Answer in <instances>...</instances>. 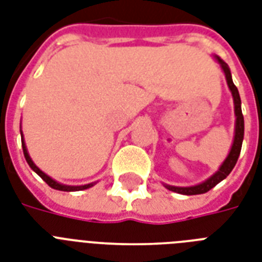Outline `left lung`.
<instances>
[{"label":"left lung","instance_id":"left-lung-1","mask_svg":"<svg viewBox=\"0 0 262 262\" xmlns=\"http://www.w3.org/2000/svg\"><path fill=\"white\" fill-rule=\"evenodd\" d=\"M215 59L222 68L224 76H226V81H227L228 90L231 91L232 100H234V113H235V129H234V140H232L231 149L228 152L227 158L224 159V162L220 164L219 170L213 175H211L209 178L205 179L204 182L197 183L194 186H171L167 183H163L164 187L168 190L179 193V194L185 195H193V194H203L207 193L208 190H211L212 187H215L219 182H222L224 178H227V175L232 171V168L236 164V160L239 158L241 148H242V141H244V133H245V122L244 115H242V108H241V96L238 92V88L234 85L231 77V71L223 59H220L217 55H215Z\"/></svg>","mask_w":262,"mask_h":262}]
</instances>
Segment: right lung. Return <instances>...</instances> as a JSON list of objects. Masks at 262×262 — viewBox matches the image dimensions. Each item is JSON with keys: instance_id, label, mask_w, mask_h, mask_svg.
Segmentation results:
<instances>
[{"instance_id": "right-lung-1", "label": "right lung", "mask_w": 262, "mask_h": 262, "mask_svg": "<svg viewBox=\"0 0 262 262\" xmlns=\"http://www.w3.org/2000/svg\"><path fill=\"white\" fill-rule=\"evenodd\" d=\"M21 145H23V152H24V158H26L27 163H28V166H30L32 170H34L36 174L40 177V178L45 181V182L49 185L50 187H53V189H55V190H61V191H77V190H84V189H90V187H92L96 182H92V183H87V185H81V186H71V185H63V183H59L57 182L55 179H53L51 177H49V175L46 174V172H43L40 168L36 166V164L32 162V159H31L30 154H28V149H27V145H26V141H24V136H23V132H21Z\"/></svg>"}]
</instances>
